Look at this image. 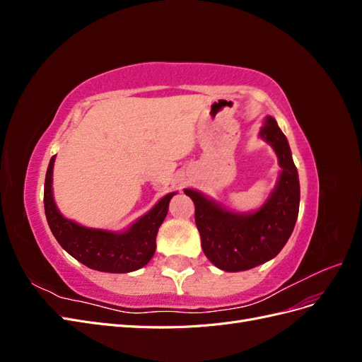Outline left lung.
Masks as SVG:
<instances>
[{
    "mask_svg": "<svg viewBox=\"0 0 362 362\" xmlns=\"http://www.w3.org/2000/svg\"><path fill=\"white\" fill-rule=\"evenodd\" d=\"M259 137L275 149L281 166L276 187L254 213H234L196 190L185 189L194 202V222L205 257L225 272H242L275 258L286 246L299 214L300 187L287 137L267 117Z\"/></svg>",
    "mask_w": 362,
    "mask_h": 362,
    "instance_id": "1",
    "label": "left lung"
}]
</instances>
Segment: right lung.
Instances as JSON below:
<instances>
[{
	"instance_id": "obj_1",
	"label": "right lung",
	"mask_w": 362,
	"mask_h": 362,
	"mask_svg": "<svg viewBox=\"0 0 362 362\" xmlns=\"http://www.w3.org/2000/svg\"><path fill=\"white\" fill-rule=\"evenodd\" d=\"M52 157L48 164L43 190V205L51 233L60 246L75 259L93 270L128 273L146 266L156 252L158 228L169 210L175 193L161 198L157 205L141 216L124 233L86 228L63 217L52 198Z\"/></svg>"
}]
</instances>
